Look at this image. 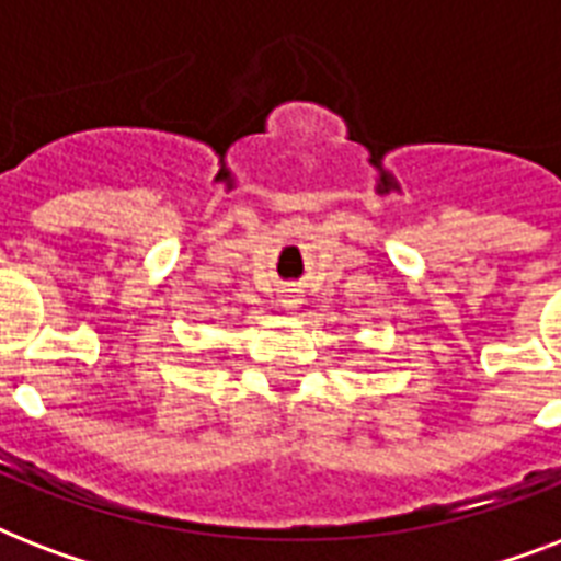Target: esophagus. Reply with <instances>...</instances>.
Returning a JSON list of instances; mask_svg holds the SVG:
<instances>
[{
	"mask_svg": "<svg viewBox=\"0 0 561 561\" xmlns=\"http://www.w3.org/2000/svg\"><path fill=\"white\" fill-rule=\"evenodd\" d=\"M282 308H285V311H299V308H302V294H299L297 288L285 290V294H282Z\"/></svg>",
	"mask_w": 561,
	"mask_h": 561,
	"instance_id": "obj_1",
	"label": "esophagus"
}]
</instances>
